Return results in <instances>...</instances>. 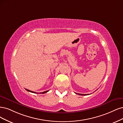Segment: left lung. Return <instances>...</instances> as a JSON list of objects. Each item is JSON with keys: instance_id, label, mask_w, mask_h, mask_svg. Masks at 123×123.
Segmentation results:
<instances>
[{"instance_id": "8db88e82", "label": "left lung", "mask_w": 123, "mask_h": 123, "mask_svg": "<svg viewBox=\"0 0 123 123\" xmlns=\"http://www.w3.org/2000/svg\"><path fill=\"white\" fill-rule=\"evenodd\" d=\"M75 93H76V94H78L79 95H80V96H86V95H88V94H80V93H76L75 92Z\"/></svg>"}]
</instances>
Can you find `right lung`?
I'll list each match as a JSON object with an SVG mask.
<instances>
[{"mask_svg": "<svg viewBox=\"0 0 123 123\" xmlns=\"http://www.w3.org/2000/svg\"><path fill=\"white\" fill-rule=\"evenodd\" d=\"M27 92H32V93H37V92H33V91H31V90H29V89H25ZM49 90H46V91H45V92H40V93H42V94H43V93H46L47 92H48Z\"/></svg>", "mask_w": 123, "mask_h": 123, "instance_id": "1", "label": "right lung"}]
</instances>
